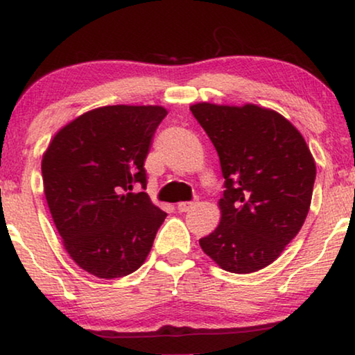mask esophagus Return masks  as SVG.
I'll return each instance as SVG.
<instances>
[{"label": "esophagus", "instance_id": "1", "mask_svg": "<svg viewBox=\"0 0 355 355\" xmlns=\"http://www.w3.org/2000/svg\"><path fill=\"white\" fill-rule=\"evenodd\" d=\"M193 207H196V202H181V203H178V210L179 211H189Z\"/></svg>", "mask_w": 355, "mask_h": 355}]
</instances>
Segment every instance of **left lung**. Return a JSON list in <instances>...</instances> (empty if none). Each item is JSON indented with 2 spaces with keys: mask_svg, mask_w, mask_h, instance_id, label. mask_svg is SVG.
<instances>
[{
  "mask_svg": "<svg viewBox=\"0 0 355 355\" xmlns=\"http://www.w3.org/2000/svg\"><path fill=\"white\" fill-rule=\"evenodd\" d=\"M220 157L226 191L216 230L198 241L231 273H254L297 236L312 202L317 168L297 128L263 106L191 105Z\"/></svg>",
  "mask_w": 355,
  "mask_h": 355,
  "instance_id": "1",
  "label": "left lung"
}]
</instances>
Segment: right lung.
Masks as SVG:
<instances>
[{
	"label": "right lung",
	"mask_w": 355,
	"mask_h": 355,
	"mask_svg": "<svg viewBox=\"0 0 355 355\" xmlns=\"http://www.w3.org/2000/svg\"><path fill=\"white\" fill-rule=\"evenodd\" d=\"M168 110L100 106L58 130L42 158L43 191L62 245L87 273L114 279L140 268L166 218L145 189L144 162Z\"/></svg>",
	"instance_id": "1"
}]
</instances>
